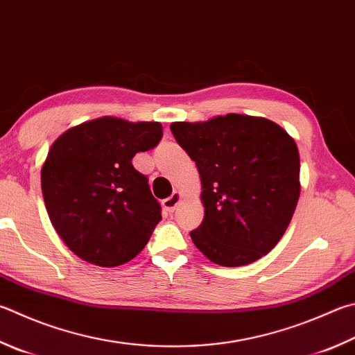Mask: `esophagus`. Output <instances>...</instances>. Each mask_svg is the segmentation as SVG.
I'll return each instance as SVG.
<instances>
[{
  "label": "esophagus",
  "instance_id": "1",
  "mask_svg": "<svg viewBox=\"0 0 355 355\" xmlns=\"http://www.w3.org/2000/svg\"><path fill=\"white\" fill-rule=\"evenodd\" d=\"M180 200H182V194L180 192H173L171 197H167L163 200V208L167 212H173L177 208V205L180 203Z\"/></svg>",
  "mask_w": 355,
  "mask_h": 355
}]
</instances>
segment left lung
<instances>
[{"label": "left lung", "mask_w": 355, "mask_h": 355, "mask_svg": "<svg viewBox=\"0 0 355 355\" xmlns=\"http://www.w3.org/2000/svg\"><path fill=\"white\" fill-rule=\"evenodd\" d=\"M171 130L202 180L205 217L192 242L222 267L261 259L284 236L300 198L293 138L273 121L237 113L173 122Z\"/></svg>", "instance_id": "1"}]
</instances>
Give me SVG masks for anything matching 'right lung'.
I'll return each instance as SVG.
<instances>
[{
    "mask_svg": "<svg viewBox=\"0 0 355 355\" xmlns=\"http://www.w3.org/2000/svg\"><path fill=\"white\" fill-rule=\"evenodd\" d=\"M163 137L159 122L104 116L71 127L42 167L51 223L80 259L99 267L132 261L161 220V206L133 157Z\"/></svg>",
    "mask_w": 355,
    "mask_h": 355,
    "instance_id": "add662e5",
    "label": "right lung"
}]
</instances>
